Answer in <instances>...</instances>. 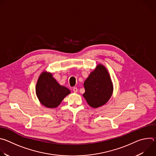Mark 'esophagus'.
I'll return each mask as SVG.
<instances>
[{
  "mask_svg": "<svg viewBox=\"0 0 156 156\" xmlns=\"http://www.w3.org/2000/svg\"><path fill=\"white\" fill-rule=\"evenodd\" d=\"M73 92H74L75 93H77V92H78V89H77V87H74L73 88Z\"/></svg>",
  "mask_w": 156,
  "mask_h": 156,
  "instance_id": "1",
  "label": "esophagus"
}]
</instances>
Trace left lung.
<instances>
[{
  "mask_svg": "<svg viewBox=\"0 0 156 156\" xmlns=\"http://www.w3.org/2000/svg\"><path fill=\"white\" fill-rule=\"evenodd\" d=\"M85 93L83 97L88 105L93 108L106 104L113 93V83L108 72L99 63L90 74L84 83Z\"/></svg>",
  "mask_w": 156,
  "mask_h": 156,
  "instance_id": "left-lung-1",
  "label": "left lung"
}]
</instances>
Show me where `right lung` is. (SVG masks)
Here are the masks:
<instances>
[{"label": "right lung", "mask_w": 156, "mask_h": 156, "mask_svg": "<svg viewBox=\"0 0 156 156\" xmlns=\"http://www.w3.org/2000/svg\"><path fill=\"white\" fill-rule=\"evenodd\" d=\"M67 87L60 85L51 73L42 72L36 85V94L42 105L48 108H56L70 93Z\"/></svg>", "instance_id": "right-lung-1"}]
</instances>
